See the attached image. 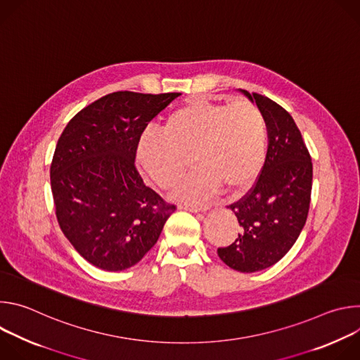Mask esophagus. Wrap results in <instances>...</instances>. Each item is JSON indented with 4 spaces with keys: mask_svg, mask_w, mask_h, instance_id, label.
Listing matches in <instances>:
<instances>
[{
    "mask_svg": "<svg viewBox=\"0 0 360 360\" xmlns=\"http://www.w3.org/2000/svg\"><path fill=\"white\" fill-rule=\"evenodd\" d=\"M179 210H185V211H191V212H205L208 211L210 207L208 205H195V203H181Z\"/></svg>",
    "mask_w": 360,
    "mask_h": 360,
    "instance_id": "34e87169",
    "label": "esophagus"
}]
</instances>
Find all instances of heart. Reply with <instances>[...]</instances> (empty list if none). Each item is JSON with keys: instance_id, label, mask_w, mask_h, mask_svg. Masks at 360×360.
<instances>
[{"instance_id": "b5f03b06", "label": "heart", "mask_w": 360, "mask_h": 360, "mask_svg": "<svg viewBox=\"0 0 360 360\" xmlns=\"http://www.w3.org/2000/svg\"><path fill=\"white\" fill-rule=\"evenodd\" d=\"M268 128L261 110L252 102L232 105L191 99L167 118L162 132L142 134L136 146L141 171L162 189L175 188L185 176L191 157L199 164L181 186L184 198L249 188L266 160Z\"/></svg>"}]
</instances>
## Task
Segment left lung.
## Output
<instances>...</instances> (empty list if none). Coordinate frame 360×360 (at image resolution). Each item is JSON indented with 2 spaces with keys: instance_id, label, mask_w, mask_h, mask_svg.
<instances>
[{
  "instance_id": "1",
  "label": "left lung",
  "mask_w": 360,
  "mask_h": 360,
  "mask_svg": "<svg viewBox=\"0 0 360 360\" xmlns=\"http://www.w3.org/2000/svg\"><path fill=\"white\" fill-rule=\"evenodd\" d=\"M265 117L268 152L252 189L229 210L238 218L239 233L219 258L238 272H258L275 265L300 235L312 192V160L290 114L261 94H249Z\"/></svg>"
}]
</instances>
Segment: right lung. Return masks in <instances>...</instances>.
Returning a JSON list of instances; mask_svg holds the SVG:
<instances>
[{"label":"right lung","mask_w":360,"mask_h":360,"mask_svg":"<svg viewBox=\"0 0 360 360\" xmlns=\"http://www.w3.org/2000/svg\"><path fill=\"white\" fill-rule=\"evenodd\" d=\"M179 95L112 92L63 131L49 171L56 215L91 265L111 272L134 266L176 210L143 184L135 155L146 125Z\"/></svg>","instance_id":"add662e5"}]
</instances>
